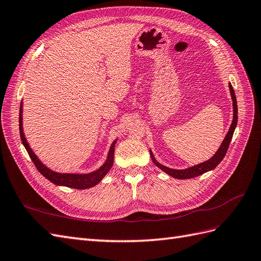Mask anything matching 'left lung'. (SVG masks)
Instances as JSON below:
<instances>
[{
    "label": "left lung",
    "mask_w": 261,
    "mask_h": 261,
    "mask_svg": "<svg viewBox=\"0 0 261 261\" xmlns=\"http://www.w3.org/2000/svg\"><path fill=\"white\" fill-rule=\"evenodd\" d=\"M229 90H230V95H231V99H232V108H233V119H232V122L230 124V128L227 132V135L224 139V141L220 144L219 149L217 150V152L214 154L210 160H207V161L203 162V163H199L197 165L192 166V168L189 169H185V170H174V169H170L168 166H164L162 164H160L154 155H153V153L150 150V154H151V159L153 163H154L159 169H161L163 172H165L166 174L171 175L172 177H175L178 179H186V178H192V177H196L198 175H202L204 174L205 172H208L211 170H214L216 168V166L222 162V160L224 159V156L226 155V152L228 150V146L229 143L231 141V138L233 135V131L236 129V125H237V120H238V109H237V100H236V96H235V91L232 89V86L231 84H229Z\"/></svg>",
    "instance_id": "1"
}]
</instances>
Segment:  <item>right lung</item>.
<instances>
[{
	"label": "right lung",
	"mask_w": 261,
	"mask_h": 261,
	"mask_svg": "<svg viewBox=\"0 0 261 261\" xmlns=\"http://www.w3.org/2000/svg\"><path fill=\"white\" fill-rule=\"evenodd\" d=\"M22 112H23V103H21V108H19V136H21L22 143L25 146L26 151H28L29 155L31 156L33 163L35 164L36 169L39 171V173L43 176L59 186H67V188L71 189H77V190H86L90 189L92 186L97 185L101 179L105 177V175L110 171L113 165V155H115V145L117 140L112 142L110 150L108 153V156H107L106 162L100 166V168L96 171L91 173H87V174H72V173H58L55 171H51L48 169L47 166L44 165L39 159L35 155V153L32 151L30 144L28 143L23 132V118H22Z\"/></svg>",
	"instance_id": "add662e5"
}]
</instances>
